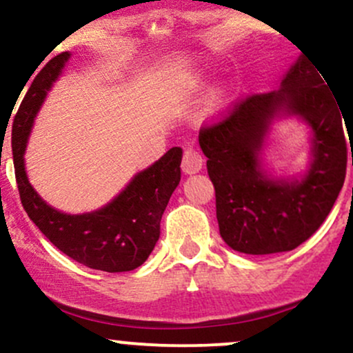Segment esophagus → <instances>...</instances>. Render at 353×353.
<instances>
[{
	"label": "esophagus",
	"mask_w": 353,
	"mask_h": 353,
	"mask_svg": "<svg viewBox=\"0 0 353 353\" xmlns=\"http://www.w3.org/2000/svg\"><path fill=\"white\" fill-rule=\"evenodd\" d=\"M203 155L200 152L196 150V148L193 147H188L183 153V161H181V170H183L185 173H198L200 170L203 168Z\"/></svg>",
	"instance_id": "34e87169"
}]
</instances>
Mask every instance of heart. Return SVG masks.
Segmentation results:
<instances>
[{
    "label": "heart",
    "mask_w": 353,
    "mask_h": 353,
    "mask_svg": "<svg viewBox=\"0 0 353 353\" xmlns=\"http://www.w3.org/2000/svg\"><path fill=\"white\" fill-rule=\"evenodd\" d=\"M203 84L201 79H196L194 81V87H200ZM228 97H230V87H228V84H225V82H221V84L214 85L213 89H211V94H210V105L211 109L218 110L221 109L223 105H225Z\"/></svg>",
    "instance_id": "b5f03b06"
}]
</instances>
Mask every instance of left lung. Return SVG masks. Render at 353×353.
Wrapping results in <instances>:
<instances>
[{"mask_svg":"<svg viewBox=\"0 0 353 353\" xmlns=\"http://www.w3.org/2000/svg\"><path fill=\"white\" fill-rule=\"evenodd\" d=\"M322 77L299 56L276 90L251 95L225 120L200 132L216 192L219 234L231 250L292 251L332 210L345 180L347 145L342 110ZM288 118L310 128V163L301 174H276L265 160L274 125Z\"/></svg>","mask_w":353,"mask_h":353,"instance_id":"obj_1","label":"left lung"}]
</instances>
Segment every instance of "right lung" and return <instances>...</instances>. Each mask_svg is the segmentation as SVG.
<instances>
[{"mask_svg": "<svg viewBox=\"0 0 353 353\" xmlns=\"http://www.w3.org/2000/svg\"><path fill=\"white\" fill-rule=\"evenodd\" d=\"M69 59V51L57 54L37 72L12 122L11 147L21 203L41 233L69 258L97 271H134L159 241L161 214L180 183L183 150L170 148L150 167L137 172L117 196L94 211L70 214L44 201L29 181L24 153L37 112Z\"/></svg>", "mask_w": 353, "mask_h": 353, "instance_id": "1", "label": "right lung"}]
</instances>
